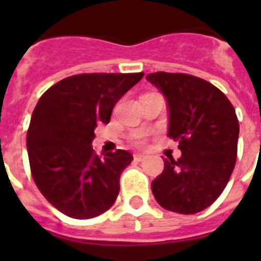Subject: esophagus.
<instances>
[{
  "label": "esophagus",
  "instance_id": "34e87169",
  "mask_svg": "<svg viewBox=\"0 0 261 261\" xmlns=\"http://www.w3.org/2000/svg\"><path fill=\"white\" fill-rule=\"evenodd\" d=\"M145 159H146V155L145 154H134L135 161H143Z\"/></svg>",
  "mask_w": 261,
  "mask_h": 261
}]
</instances>
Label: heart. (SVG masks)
Listing matches in <instances>:
<instances>
[{"instance_id":"1","label":"heart","mask_w":261,"mask_h":261,"mask_svg":"<svg viewBox=\"0 0 261 261\" xmlns=\"http://www.w3.org/2000/svg\"><path fill=\"white\" fill-rule=\"evenodd\" d=\"M134 141H135V143H142V134H137L135 135V138H134Z\"/></svg>"}]
</instances>
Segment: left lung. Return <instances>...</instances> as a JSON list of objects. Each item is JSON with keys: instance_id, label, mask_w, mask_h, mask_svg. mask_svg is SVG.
I'll list each match as a JSON object with an SVG mask.
<instances>
[{"instance_id": "left-lung-1", "label": "left lung", "mask_w": 261, "mask_h": 261, "mask_svg": "<svg viewBox=\"0 0 261 261\" xmlns=\"http://www.w3.org/2000/svg\"><path fill=\"white\" fill-rule=\"evenodd\" d=\"M146 80L164 94L168 137L181 157L164 160L151 181L155 200L178 214H195L218 199L234 169L240 126L225 94L204 80L181 73H151Z\"/></svg>"}]
</instances>
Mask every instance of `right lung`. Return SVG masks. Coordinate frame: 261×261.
I'll use <instances>...</instances> for the list:
<instances>
[{
    "label": "right lung",
    "mask_w": 261,
    "mask_h": 261,
    "mask_svg": "<svg viewBox=\"0 0 261 261\" xmlns=\"http://www.w3.org/2000/svg\"><path fill=\"white\" fill-rule=\"evenodd\" d=\"M143 77L77 74L39 98L27 133L32 177L48 202L67 217L88 219L106 213L119 194V178L133 154L119 149L94 154V127L108 123L115 104Z\"/></svg>",
    "instance_id": "add662e5"
}]
</instances>
